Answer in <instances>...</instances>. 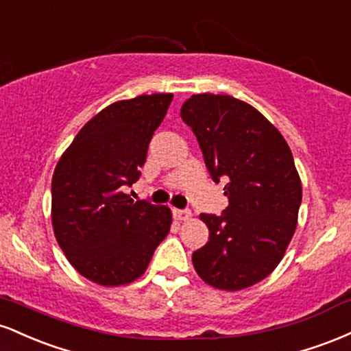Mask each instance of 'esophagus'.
<instances>
[{"label":"esophagus","mask_w":351,"mask_h":351,"mask_svg":"<svg viewBox=\"0 0 351 351\" xmlns=\"http://www.w3.org/2000/svg\"><path fill=\"white\" fill-rule=\"evenodd\" d=\"M173 216L176 217V219H180V221H186V219H189V217H191V211H189V209H173Z\"/></svg>","instance_id":"34e87169"}]
</instances>
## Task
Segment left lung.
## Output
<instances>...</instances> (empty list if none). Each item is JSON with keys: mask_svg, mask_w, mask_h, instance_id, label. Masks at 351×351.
<instances>
[{"mask_svg": "<svg viewBox=\"0 0 351 351\" xmlns=\"http://www.w3.org/2000/svg\"><path fill=\"white\" fill-rule=\"evenodd\" d=\"M180 115L213 181H226L229 201L221 215H201L209 241L193 265L221 291L251 287L277 267L295 232L302 183L291 148L259 110L231 95H193Z\"/></svg>", "mask_w": 351, "mask_h": 351, "instance_id": "1", "label": "left lung"}]
</instances>
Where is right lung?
<instances>
[{
  "label": "right lung",
  "instance_id": "add662e5",
  "mask_svg": "<svg viewBox=\"0 0 351 351\" xmlns=\"http://www.w3.org/2000/svg\"><path fill=\"white\" fill-rule=\"evenodd\" d=\"M173 95H138L99 112L80 128L52 176V226L67 261L95 284H130L167 237L171 211L134 201L148 145Z\"/></svg>",
  "mask_w": 351,
  "mask_h": 351
}]
</instances>
